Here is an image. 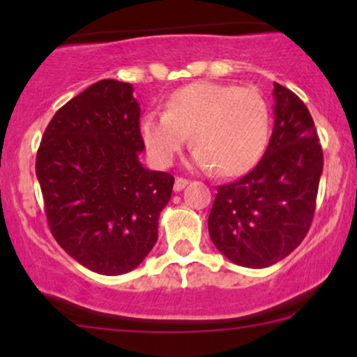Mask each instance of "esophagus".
Masks as SVG:
<instances>
[{
  "mask_svg": "<svg viewBox=\"0 0 357 357\" xmlns=\"http://www.w3.org/2000/svg\"><path fill=\"white\" fill-rule=\"evenodd\" d=\"M188 184H190V181H188V179H184V178H176V181H174V191H183L184 188L188 186Z\"/></svg>",
  "mask_w": 357,
  "mask_h": 357,
  "instance_id": "esophagus-1",
  "label": "esophagus"
}]
</instances>
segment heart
Returning a JSON list of instances; mask_svg holds the SVG:
<instances>
[{
    "label": "heart",
    "instance_id": "b5f03b06",
    "mask_svg": "<svg viewBox=\"0 0 357 357\" xmlns=\"http://www.w3.org/2000/svg\"><path fill=\"white\" fill-rule=\"evenodd\" d=\"M139 129L158 166L173 165L191 134L192 166L240 176L264 154L270 116L267 102L255 89L196 82L174 90L165 112L146 114Z\"/></svg>",
    "mask_w": 357,
    "mask_h": 357
}]
</instances>
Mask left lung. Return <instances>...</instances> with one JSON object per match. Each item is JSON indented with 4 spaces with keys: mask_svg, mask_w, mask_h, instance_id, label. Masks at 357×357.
Instances as JSON below:
<instances>
[{
    "mask_svg": "<svg viewBox=\"0 0 357 357\" xmlns=\"http://www.w3.org/2000/svg\"><path fill=\"white\" fill-rule=\"evenodd\" d=\"M273 132L260 162L218 186L208 218L215 247L240 267L265 268L296 250L315 211L324 158L309 110L273 84Z\"/></svg>",
    "mask_w": 357,
    "mask_h": 357,
    "instance_id": "1",
    "label": "left lung"
}]
</instances>
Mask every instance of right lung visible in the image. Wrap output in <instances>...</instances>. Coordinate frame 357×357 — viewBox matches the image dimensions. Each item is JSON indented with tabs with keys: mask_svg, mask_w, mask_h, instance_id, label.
<instances>
[{
	"mask_svg": "<svg viewBox=\"0 0 357 357\" xmlns=\"http://www.w3.org/2000/svg\"><path fill=\"white\" fill-rule=\"evenodd\" d=\"M132 92L112 79L90 85L53 116L36 154L52 235L100 275L142 264L173 192V176L139 161L144 141Z\"/></svg>",
	"mask_w": 357,
	"mask_h": 357,
	"instance_id": "add662e5",
	"label": "right lung"
}]
</instances>
